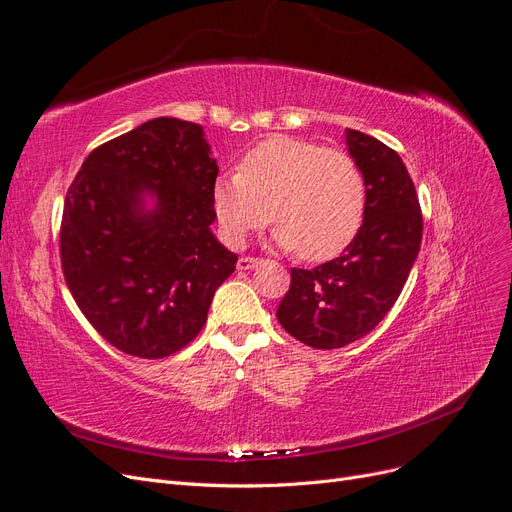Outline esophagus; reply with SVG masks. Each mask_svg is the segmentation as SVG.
Wrapping results in <instances>:
<instances>
[{
  "label": "esophagus",
  "instance_id": "esophagus-1",
  "mask_svg": "<svg viewBox=\"0 0 512 512\" xmlns=\"http://www.w3.org/2000/svg\"><path fill=\"white\" fill-rule=\"evenodd\" d=\"M260 262H262V258H254V256H241V258H239V262H237V269H241V271H250V269L258 267Z\"/></svg>",
  "mask_w": 512,
  "mask_h": 512
}]
</instances>
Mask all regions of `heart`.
Listing matches in <instances>:
<instances>
[{
    "mask_svg": "<svg viewBox=\"0 0 512 512\" xmlns=\"http://www.w3.org/2000/svg\"><path fill=\"white\" fill-rule=\"evenodd\" d=\"M211 207L230 245H243L271 220L277 243L320 262L344 252L359 232L365 177L342 149L271 136L245 153L235 173L213 181Z\"/></svg>",
    "mask_w": 512,
    "mask_h": 512,
    "instance_id": "b5f03b06",
    "label": "heart"
}]
</instances>
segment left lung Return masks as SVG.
<instances>
[{"instance_id":"obj_1","label":"left lung","mask_w":512,"mask_h":512,"mask_svg":"<svg viewBox=\"0 0 512 512\" xmlns=\"http://www.w3.org/2000/svg\"><path fill=\"white\" fill-rule=\"evenodd\" d=\"M365 177V218L350 245L316 269H290L277 320L301 344L344 348L378 327L404 288L423 237V213L397 151L346 130Z\"/></svg>"}]
</instances>
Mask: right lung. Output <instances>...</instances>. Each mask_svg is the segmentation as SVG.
<instances>
[{
	"label": "right lung",
	"instance_id": "add662e5",
	"mask_svg": "<svg viewBox=\"0 0 512 512\" xmlns=\"http://www.w3.org/2000/svg\"><path fill=\"white\" fill-rule=\"evenodd\" d=\"M218 164L203 128L151 119L89 153L64 203L59 254L66 284L108 344L164 359L207 322L213 294L237 254L213 237ZM151 191L157 209L145 214Z\"/></svg>",
	"mask_w": 512,
	"mask_h": 512
}]
</instances>
